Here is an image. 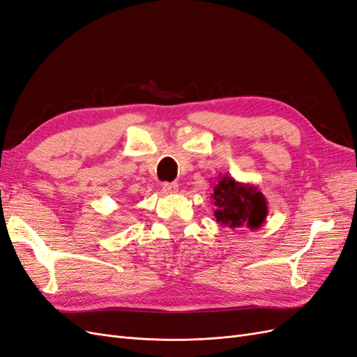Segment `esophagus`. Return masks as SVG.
I'll list each match as a JSON object with an SVG mask.
<instances>
[{
    "label": "esophagus",
    "mask_w": 357,
    "mask_h": 357,
    "mask_svg": "<svg viewBox=\"0 0 357 357\" xmlns=\"http://www.w3.org/2000/svg\"><path fill=\"white\" fill-rule=\"evenodd\" d=\"M162 190H164L165 193H177L178 185L177 183H164V185H162Z\"/></svg>",
    "instance_id": "1"
}]
</instances>
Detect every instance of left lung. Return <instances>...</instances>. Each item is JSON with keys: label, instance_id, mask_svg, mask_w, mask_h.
Segmentation results:
<instances>
[{"label": "left lung", "instance_id": "8db88e82", "mask_svg": "<svg viewBox=\"0 0 357 357\" xmlns=\"http://www.w3.org/2000/svg\"><path fill=\"white\" fill-rule=\"evenodd\" d=\"M213 190L214 215L220 225L231 229L262 228L268 215V202L257 186L236 181L228 174H219V181Z\"/></svg>", "mask_w": 357, "mask_h": 357}]
</instances>
